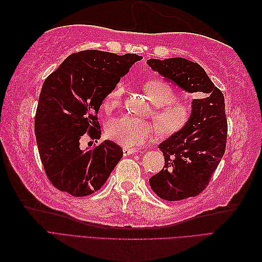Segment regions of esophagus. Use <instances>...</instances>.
<instances>
[{
	"mask_svg": "<svg viewBox=\"0 0 262 262\" xmlns=\"http://www.w3.org/2000/svg\"><path fill=\"white\" fill-rule=\"evenodd\" d=\"M122 150H123V155H124V156H125V155H131V154L137 152V149L130 148V147H123Z\"/></svg>",
	"mask_w": 262,
	"mask_h": 262,
	"instance_id": "34e87169",
	"label": "esophagus"
}]
</instances>
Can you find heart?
<instances>
[{"label":"heart","mask_w":262,"mask_h":262,"mask_svg":"<svg viewBox=\"0 0 262 262\" xmlns=\"http://www.w3.org/2000/svg\"><path fill=\"white\" fill-rule=\"evenodd\" d=\"M143 90L150 101L156 106L153 118L160 128L150 121L140 120L133 117H123L109 124L106 131L108 139L124 147L138 148L152 140L158 132L173 134L187 125L192 110L186 102L176 99V92L171 85L161 78H152L143 84ZM124 89L122 84L116 85L102 102L107 113H113L122 104Z\"/></svg>","instance_id":"1"}]
</instances>
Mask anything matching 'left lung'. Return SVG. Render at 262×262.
I'll return each mask as SVG.
<instances>
[{
	"mask_svg": "<svg viewBox=\"0 0 262 262\" xmlns=\"http://www.w3.org/2000/svg\"><path fill=\"white\" fill-rule=\"evenodd\" d=\"M147 64L181 89L198 95L187 125L158 146L165 165L149 179V186L157 196L167 201L199 195L208 187L225 153L224 95L196 62L182 58L149 59Z\"/></svg>",
	"mask_w": 262,
	"mask_h": 262,
	"instance_id": "left-lung-1",
	"label": "left lung"
}]
</instances>
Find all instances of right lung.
Wrapping results in <instances>:
<instances>
[{"instance_id": "obj_1", "label": "right lung", "mask_w": 262, "mask_h": 262, "mask_svg": "<svg viewBox=\"0 0 262 262\" xmlns=\"http://www.w3.org/2000/svg\"><path fill=\"white\" fill-rule=\"evenodd\" d=\"M138 54L84 50L72 53L42 85L35 116L37 146L47 177L60 191L85 196L102 187L121 160V147L105 140L91 149L80 142L101 136L98 110Z\"/></svg>"}]
</instances>
